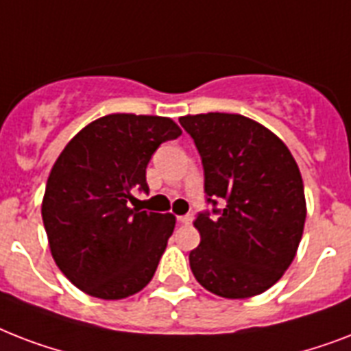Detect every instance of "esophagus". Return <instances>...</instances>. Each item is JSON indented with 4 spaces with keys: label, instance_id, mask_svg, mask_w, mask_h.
I'll return each instance as SVG.
<instances>
[{
    "label": "esophagus",
    "instance_id": "34e87169",
    "mask_svg": "<svg viewBox=\"0 0 351 351\" xmlns=\"http://www.w3.org/2000/svg\"><path fill=\"white\" fill-rule=\"evenodd\" d=\"M176 220H178L180 224H191L193 217L191 215H182V217H176Z\"/></svg>",
    "mask_w": 351,
    "mask_h": 351
}]
</instances>
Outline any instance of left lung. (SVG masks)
<instances>
[{
  "label": "left lung",
  "mask_w": 351,
  "mask_h": 351,
  "mask_svg": "<svg viewBox=\"0 0 351 351\" xmlns=\"http://www.w3.org/2000/svg\"><path fill=\"white\" fill-rule=\"evenodd\" d=\"M178 121L202 158L204 191L213 208L195 219L200 244L189 253L193 275L224 299L266 291L293 262L302 239L299 165L280 138L242 114L208 112Z\"/></svg>",
  "instance_id": "8db88e82"
}]
</instances>
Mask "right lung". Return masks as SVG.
I'll return each instance as SVG.
<instances>
[{"label":"right lung","instance_id":"obj_1","mask_svg":"<svg viewBox=\"0 0 351 351\" xmlns=\"http://www.w3.org/2000/svg\"><path fill=\"white\" fill-rule=\"evenodd\" d=\"M171 118L107 114L65 145L47 180L41 217L51 253L71 282L90 297L125 299L153 278L173 215L129 208L147 193L145 169L160 143L175 140Z\"/></svg>","mask_w":351,"mask_h":351}]
</instances>
